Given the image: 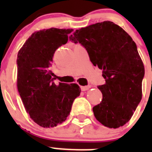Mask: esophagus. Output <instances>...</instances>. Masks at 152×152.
I'll list each match as a JSON object with an SVG mask.
<instances>
[{"label": "esophagus", "instance_id": "esophagus-1", "mask_svg": "<svg viewBox=\"0 0 152 152\" xmlns=\"http://www.w3.org/2000/svg\"><path fill=\"white\" fill-rule=\"evenodd\" d=\"M91 88V86H81L80 87V89L82 91H88Z\"/></svg>", "mask_w": 152, "mask_h": 152}]
</instances>
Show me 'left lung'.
Returning a JSON list of instances; mask_svg holds the SVG:
<instances>
[{"label": "left lung", "mask_w": 152, "mask_h": 152, "mask_svg": "<svg viewBox=\"0 0 152 152\" xmlns=\"http://www.w3.org/2000/svg\"><path fill=\"white\" fill-rule=\"evenodd\" d=\"M69 39L81 44L93 64L103 70L106 82L98 87L103 99L93 107L95 118L108 128L124 126L142 97L145 68L135 42L111 21L76 29Z\"/></svg>", "instance_id": "1"}]
</instances>
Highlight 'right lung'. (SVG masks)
<instances>
[{
	"mask_svg": "<svg viewBox=\"0 0 152 152\" xmlns=\"http://www.w3.org/2000/svg\"><path fill=\"white\" fill-rule=\"evenodd\" d=\"M72 29L36 31L17 55V86L26 113L39 126L55 127L66 119L73 101L80 95L77 84L56 85L50 70L56 49L67 43Z\"/></svg>",
	"mask_w": 152,
	"mask_h": 152,
	"instance_id": "obj_1",
	"label": "right lung"
}]
</instances>
